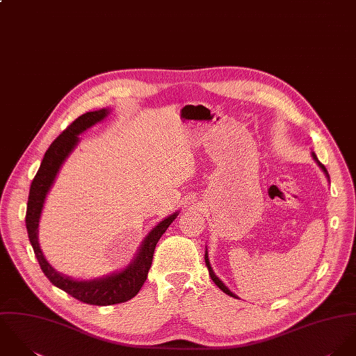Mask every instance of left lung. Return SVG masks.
<instances>
[{
  "label": "left lung",
  "instance_id": "8db88e82",
  "mask_svg": "<svg viewBox=\"0 0 356 356\" xmlns=\"http://www.w3.org/2000/svg\"><path fill=\"white\" fill-rule=\"evenodd\" d=\"M312 156H314V159L316 161V163H318V165H319V166L322 168V170H323V172L326 173V176L329 177V175H327V170H326V168H325V166H323V165H322V163H321V162L318 161V158H316V155H315L314 152H312ZM205 263H207V267L209 268V275H211V278H212V281H213L214 284H217V286H218V287H220V289H221V290H222V291H224L225 294H228V296H231V297H234V298H238V297H236V296H235V294H234L232 291H229V290H228V289H227V287L224 286V284H222V282H221V281H220V280H218V278H217V277L214 275L213 270H212V267H211V264H209L208 253L205 254Z\"/></svg>",
  "mask_w": 356,
  "mask_h": 356
}]
</instances>
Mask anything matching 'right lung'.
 I'll return each instance as SVG.
<instances>
[{
  "mask_svg": "<svg viewBox=\"0 0 356 356\" xmlns=\"http://www.w3.org/2000/svg\"><path fill=\"white\" fill-rule=\"evenodd\" d=\"M107 113L108 111L103 108L99 111H90L79 115L49 145V148L44 155V159L41 162L38 172L33 179L30 193H29L27 212H26V228H27L29 239L45 277L51 281V284L65 290L74 298L92 305H113V304L125 302L134 298L139 293V290L142 289L143 284L147 280V274L152 263L155 246L159 238L166 231V228L177 216L176 212L166 217L163 221H161L145 236L142 243V249L136 256V259L134 260V263L129 267H127V270L118 274L110 275L107 278L90 281V282H81V281H74L67 277L60 275L48 264V261L45 260L40 249L38 236H37L38 221H40L45 197L59 172V168L62 166L66 156L72 152V148L78 143V135L82 134L85 129L90 128L92 125H95L96 122L102 121L107 115Z\"/></svg>",
  "mask_w": 356,
  "mask_h": 356,
  "instance_id": "add662e5",
  "label": "right lung"
}]
</instances>
